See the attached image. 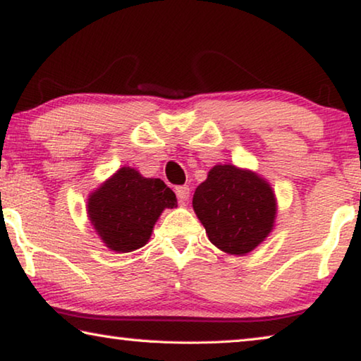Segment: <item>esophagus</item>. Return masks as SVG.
<instances>
[{
	"mask_svg": "<svg viewBox=\"0 0 361 361\" xmlns=\"http://www.w3.org/2000/svg\"><path fill=\"white\" fill-rule=\"evenodd\" d=\"M176 197L180 199V202H186L189 199V186H176Z\"/></svg>",
	"mask_w": 361,
	"mask_h": 361,
	"instance_id": "34e87169",
	"label": "esophagus"
}]
</instances>
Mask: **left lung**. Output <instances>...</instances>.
Here are the masks:
<instances>
[{
  "label": "left lung",
  "mask_w": 361,
  "mask_h": 361,
  "mask_svg": "<svg viewBox=\"0 0 361 361\" xmlns=\"http://www.w3.org/2000/svg\"><path fill=\"white\" fill-rule=\"evenodd\" d=\"M192 207L210 242L231 255H245L272 231L276 197L250 170L215 166L195 189Z\"/></svg>",
  "instance_id": "1"
}]
</instances>
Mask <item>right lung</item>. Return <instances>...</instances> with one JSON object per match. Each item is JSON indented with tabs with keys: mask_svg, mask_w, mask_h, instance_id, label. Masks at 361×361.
<instances>
[{
	"mask_svg": "<svg viewBox=\"0 0 361 361\" xmlns=\"http://www.w3.org/2000/svg\"><path fill=\"white\" fill-rule=\"evenodd\" d=\"M176 195L161 178H143L122 167L89 197L90 223L108 248L129 253L148 242L164 209H173Z\"/></svg>",
	"mask_w": 361,
	"mask_h": 361,
	"instance_id": "add662e5",
	"label": "right lung"
}]
</instances>
